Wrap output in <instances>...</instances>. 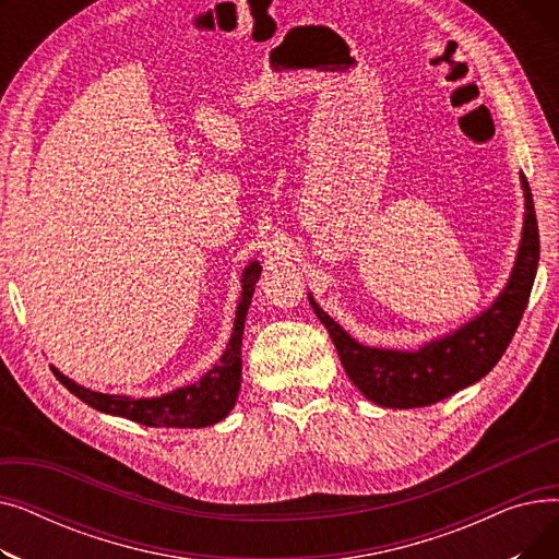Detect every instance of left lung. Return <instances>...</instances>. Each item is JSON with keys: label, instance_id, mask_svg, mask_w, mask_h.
<instances>
[{"label": "left lung", "instance_id": "obj_1", "mask_svg": "<svg viewBox=\"0 0 559 559\" xmlns=\"http://www.w3.org/2000/svg\"><path fill=\"white\" fill-rule=\"evenodd\" d=\"M523 190V228L510 278L489 308L457 331L424 342L419 348L369 346L350 337L308 292V301L331 333L337 356L354 385L376 405L407 409L432 405L478 383L510 346L539 264V230L533 192L519 174Z\"/></svg>", "mask_w": 559, "mask_h": 559}]
</instances>
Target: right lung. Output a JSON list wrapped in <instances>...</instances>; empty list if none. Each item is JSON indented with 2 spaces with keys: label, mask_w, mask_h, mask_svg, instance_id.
Segmentation results:
<instances>
[{
  "label": "right lung",
  "mask_w": 559,
  "mask_h": 559,
  "mask_svg": "<svg viewBox=\"0 0 559 559\" xmlns=\"http://www.w3.org/2000/svg\"><path fill=\"white\" fill-rule=\"evenodd\" d=\"M260 262H249L242 272V292L238 308H235L233 333L217 365L205 371L197 383L176 388L160 396H127V394H104L87 390L72 378L51 367L53 376L83 403L99 409L104 415L124 417L152 428H205L228 417L238 401L242 385V335L245 319L260 278Z\"/></svg>",
  "instance_id": "1"
}]
</instances>
